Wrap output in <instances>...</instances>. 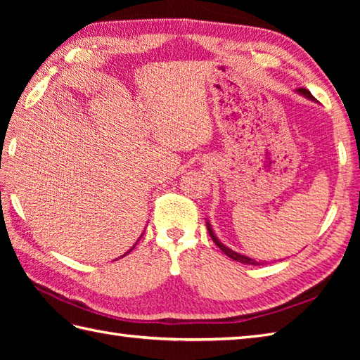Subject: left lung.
Here are the masks:
<instances>
[{"label": "left lung", "mask_w": 360, "mask_h": 360, "mask_svg": "<svg viewBox=\"0 0 360 360\" xmlns=\"http://www.w3.org/2000/svg\"><path fill=\"white\" fill-rule=\"evenodd\" d=\"M295 93H297V94H300V96H303L304 98H308V101H311V102H317L316 98L312 97V94L309 93L308 89H304V88H297V89H295ZM205 224H207V231H209V235H210V238L213 240V243H215L217 246H218L221 250H223L224 254H226L229 258H232V259H235V262L243 263V264H252V266H258V264H262V262H257L255 258L248 257V255H244V254H240V252H235L233 249L227 248L226 244L218 238L217 233L213 232L212 224H210V221H209L207 218H205Z\"/></svg>", "instance_id": "1"}]
</instances>
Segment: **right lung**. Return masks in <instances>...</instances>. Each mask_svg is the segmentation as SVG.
Segmentation results:
<instances>
[{"instance_id": "obj_1", "label": "right lung", "mask_w": 360, "mask_h": 360, "mask_svg": "<svg viewBox=\"0 0 360 360\" xmlns=\"http://www.w3.org/2000/svg\"><path fill=\"white\" fill-rule=\"evenodd\" d=\"M143 232H145V231H143ZM142 235H143V233H142ZM142 235H141V236H139V240H141V238H142ZM139 240H137V241H139ZM137 241H136V244H137ZM136 244H134V246H136ZM134 246H133V248H131V249H129V250H128V252H125V254H124V255H122V257H125V255H127V254H129V252H131V250H133V249H134Z\"/></svg>"}]
</instances>
